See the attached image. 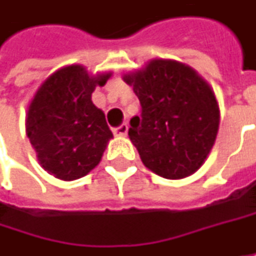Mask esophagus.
<instances>
[{"label": "esophagus", "mask_w": 256, "mask_h": 256, "mask_svg": "<svg viewBox=\"0 0 256 256\" xmlns=\"http://www.w3.org/2000/svg\"><path fill=\"white\" fill-rule=\"evenodd\" d=\"M128 132V123H123L122 126H118L117 128H114V134L116 136H126Z\"/></svg>", "instance_id": "34e87169"}]
</instances>
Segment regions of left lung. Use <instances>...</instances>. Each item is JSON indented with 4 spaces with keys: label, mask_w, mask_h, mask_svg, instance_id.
Wrapping results in <instances>:
<instances>
[{
    "label": "left lung",
    "mask_w": 256,
    "mask_h": 256,
    "mask_svg": "<svg viewBox=\"0 0 256 256\" xmlns=\"http://www.w3.org/2000/svg\"><path fill=\"white\" fill-rule=\"evenodd\" d=\"M142 105L128 138L152 173L178 180L200 168L216 144L220 108L214 90L190 66L150 60L123 74Z\"/></svg>",
    "instance_id": "obj_1"
}]
</instances>
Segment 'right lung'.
Wrapping results in <instances>:
<instances>
[{"instance_id":"1","label":"right lung","mask_w":256,"mask_h":256,"mask_svg":"<svg viewBox=\"0 0 256 256\" xmlns=\"http://www.w3.org/2000/svg\"><path fill=\"white\" fill-rule=\"evenodd\" d=\"M111 72L89 74L82 64L61 67L38 88L26 114V134L40 167L72 182L90 173L112 138L92 92Z\"/></svg>"}]
</instances>
